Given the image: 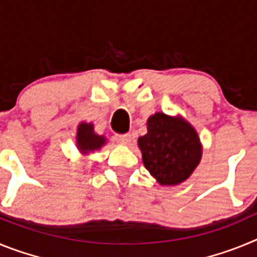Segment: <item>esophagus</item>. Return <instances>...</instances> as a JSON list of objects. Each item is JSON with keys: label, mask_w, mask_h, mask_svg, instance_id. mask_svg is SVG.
Returning <instances> with one entry per match:
<instances>
[{"label": "esophagus", "mask_w": 257, "mask_h": 257, "mask_svg": "<svg viewBox=\"0 0 257 257\" xmlns=\"http://www.w3.org/2000/svg\"><path fill=\"white\" fill-rule=\"evenodd\" d=\"M115 140L121 144H128L131 142L130 134H122V135H115Z\"/></svg>", "instance_id": "esophagus-1"}]
</instances>
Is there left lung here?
<instances>
[{
  "mask_svg": "<svg viewBox=\"0 0 257 257\" xmlns=\"http://www.w3.org/2000/svg\"><path fill=\"white\" fill-rule=\"evenodd\" d=\"M148 133L138 140L145 169L161 185H178L198 166L202 144L196 128L181 117L151 115Z\"/></svg>",
  "mask_w": 257,
  "mask_h": 257,
  "instance_id": "1",
  "label": "left lung"
}]
</instances>
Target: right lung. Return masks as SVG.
<instances>
[{
	"instance_id": "1",
	"label": "right lung",
	"mask_w": 257,
	"mask_h": 257,
	"mask_svg": "<svg viewBox=\"0 0 257 257\" xmlns=\"http://www.w3.org/2000/svg\"><path fill=\"white\" fill-rule=\"evenodd\" d=\"M77 148L83 156L91 153V152L100 149L103 145H105L106 140L103 135H97L94 131V124L81 122L77 127L76 136Z\"/></svg>"
}]
</instances>
